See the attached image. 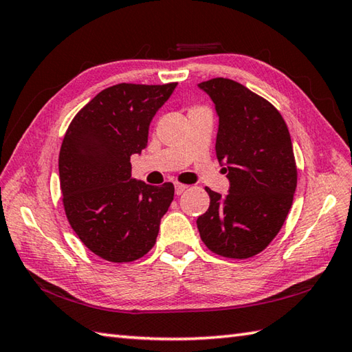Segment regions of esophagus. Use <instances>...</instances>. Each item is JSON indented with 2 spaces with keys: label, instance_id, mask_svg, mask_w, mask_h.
Wrapping results in <instances>:
<instances>
[{
  "label": "esophagus",
  "instance_id": "esophagus-1",
  "mask_svg": "<svg viewBox=\"0 0 352 352\" xmlns=\"http://www.w3.org/2000/svg\"><path fill=\"white\" fill-rule=\"evenodd\" d=\"M189 186H186V184H182V183H175V193L177 195H182L183 192H186V189H188Z\"/></svg>",
  "mask_w": 352,
  "mask_h": 352
}]
</instances>
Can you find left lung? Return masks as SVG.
<instances>
[{
    "mask_svg": "<svg viewBox=\"0 0 352 352\" xmlns=\"http://www.w3.org/2000/svg\"><path fill=\"white\" fill-rule=\"evenodd\" d=\"M219 116L216 157L226 162L230 193L206 188L208 210L197 219L201 241L227 258H250L278 234L294 201L298 169L289 129L263 96L230 78L198 85Z\"/></svg>",
    "mask_w": 352,
    "mask_h": 352,
    "instance_id": "8db88e82",
    "label": "left lung"
}]
</instances>
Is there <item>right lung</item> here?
<instances>
[{
    "label": "right lung",
    "mask_w": 352,
    "mask_h": 352,
    "mask_svg": "<svg viewBox=\"0 0 352 352\" xmlns=\"http://www.w3.org/2000/svg\"><path fill=\"white\" fill-rule=\"evenodd\" d=\"M177 83H119L74 116L58 154L62 201L72 230L89 251L130 263L155 243L174 184L131 178L130 157L148 144L149 122Z\"/></svg>",
    "instance_id": "add662e5"
}]
</instances>
